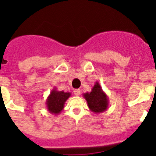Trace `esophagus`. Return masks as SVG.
I'll use <instances>...</instances> for the list:
<instances>
[{
  "label": "esophagus",
  "mask_w": 156,
  "mask_h": 156,
  "mask_svg": "<svg viewBox=\"0 0 156 156\" xmlns=\"http://www.w3.org/2000/svg\"><path fill=\"white\" fill-rule=\"evenodd\" d=\"M74 94H75V95H79L80 94H81V90H80V89H75V90H74Z\"/></svg>",
  "instance_id": "34e87169"
}]
</instances>
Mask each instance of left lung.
Wrapping results in <instances>:
<instances>
[{"instance_id": "8db88e82", "label": "left lung", "mask_w": 156, "mask_h": 156, "mask_svg": "<svg viewBox=\"0 0 156 156\" xmlns=\"http://www.w3.org/2000/svg\"><path fill=\"white\" fill-rule=\"evenodd\" d=\"M83 97L86 100L89 109L95 113H103L109 107L108 96L102 90L99 81L95 82L90 92L83 94Z\"/></svg>"}]
</instances>
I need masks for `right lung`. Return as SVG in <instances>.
<instances>
[{"label": "right lung", "instance_id": "obj_1", "mask_svg": "<svg viewBox=\"0 0 156 156\" xmlns=\"http://www.w3.org/2000/svg\"><path fill=\"white\" fill-rule=\"evenodd\" d=\"M71 95L70 92H64V91L57 90V88H54L48 95L46 104L48 111L54 115H58L64 108L66 101Z\"/></svg>", "mask_w": 156, "mask_h": 156}]
</instances>
